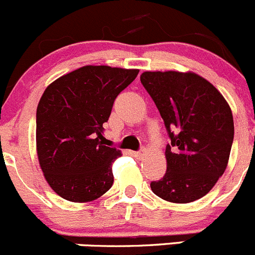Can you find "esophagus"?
Wrapping results in <instances>:
<instances>
[{"instance_id":"1","label":"esophagus","mask_w":255,"mask_h":255,"mask_svg":"<svg viewBox=\"0 0 255 255\" xmlns=\"http://www.w3.org/2000/svg\"><path fill=\"white\" fill-rule=\"evenodd\" d=\"M144 155H145V151L142 150V151H134L133 153V156H134L135 159H138V160H142L144 158Z\"/></svg>"}]
</instances>
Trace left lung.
Here are the masks:
<instances>
[{
  "label": "left lung",
  "mask_w": 255,
  "mask_h": 255,
  "mask_svg": "<svg viewBox=\"0 0 255 255\" xmlns=\"http://www.w3.org/2000/svg\"><path fill=\"white\" fill-rule=\"evenodd\" d=\"M140 82L171 139L165 149L166 173L151 182V191L174 204L196 201L227 168L235 135L230 105L210 81L192 71H144Z\"/></svg>",
  "instance_id": "1"
}]
</instances>
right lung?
Instances as JSON below:
<instances>
[{
	"mask_svg": "<svg viewBox=\"0 0 255 255\" xmlns=\"http://www.w3.org/2000/svg\"><path fill=\"white\" fill-rule=\"evenodd\" d=\"M138 69L86 65L51 82L37 107V155L54 192L71 202L99 199L113 184L121 150L105 145L104 123Z\"/></svg>",
	"mask_w": 255,
	"mask_h": 255,
	"instance_id": "add662e5",
	"label": "right lung"
}]
</instances>
